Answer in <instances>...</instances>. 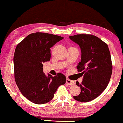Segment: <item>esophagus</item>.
<instances>
[{
	"instance_id": "obj_1",
	"label": "esophagus",
	"mask_w": 123,
	"mask_h": 123,
	"mask_svg": "<svg viewBox=\"0 0 123 123\" xmlns=\"http://www.w3.org/2000/svg\"><path fill=\"white\" fill-rule=\"evenodd\" d=\"M66 83L68 84V85H70V86L74 85L75 84L73 80H69V79H67V80H66Z\"/></svg>"
}]
</instances>
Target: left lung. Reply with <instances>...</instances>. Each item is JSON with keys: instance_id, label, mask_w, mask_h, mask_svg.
<instances>
[{"instance_id": "obj_1", "label": "left lung", "mask_w": 123, "mask_h": 123, "mask_svg": "<svg viewBox=\"0 0 123 123\" xmlns=\"http://www.w3.org/2000/svg\"><path fill=\"white\" fill-rule=\"evenodd\" d=\"M69 38L80 47L81 59L77 68L83 74L82 84L76 82L81 91L73 98L82 102L91 101L105 90L111 76L112 65L108 46L92 35H76Z\"/></svg>"}]
</instances>
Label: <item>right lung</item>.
Wrapping results in <instances>:
<instances>
[{
	"instance_id": "right-lung-1",
	"label": "right lung",
	"mask_w": 123,
	"mask_h": 123,
	"mask_svg": "<svg viewBox=\"0 0 123 123\" xmlns=\"http://www.w3.org/2000/svg\"><path fill=\"white\" fill-rule=\"evenodd\" d=\"M63 38L47 33H32L16 47L13 58L15 80L22 94L33 103L50 101L58 87L66 82L63 74L46 75L43 68V63L50 60V48Z\"/></svg>"
}]
</instances>
